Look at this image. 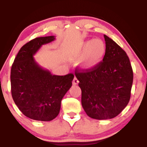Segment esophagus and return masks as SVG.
<instances>
[{
  "label": "esophagus",
  "mask_w": 147,
  "mask_h": 147,
  "mask_svg": "<svg viewBox=\"0 0 147 147\" xmlns=\"http://www.w3.org/2000/svg\"><path fill=\"white\" fill-rule=\"evenodd\" d=\"M78 83H79V80L77 79V77H75L73 79V81H72V84H73V85H77V84H78Z\"/></svg>",
  "instance_id": "obj_1"
}]
</instances>
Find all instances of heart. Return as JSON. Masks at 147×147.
Returning <instances> with one entry per match:
<instances>
[{"mask_svg":"<svg viewBox=\"0 0 147 147\" xmlns=\"http://www.w3.org/2000/svg\"><path fill=\"white\" fill-rule=\"evenodd\" d=\"M106 54V45L102 39L87 40L74 45L70 56L78 59L79 66L84 70H92L102 63Z\"/></svg>","mask_w":147,"mask_h":147,"instance_id":"1","label":"heart"}]
</instances>
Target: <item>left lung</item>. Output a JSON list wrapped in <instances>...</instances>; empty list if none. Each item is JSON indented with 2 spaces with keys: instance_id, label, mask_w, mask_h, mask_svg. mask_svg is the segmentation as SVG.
Returning <instances> with one entry per match:
<instances>
[{
  "instance_id": "obj_1",
  "label": "left lung",
  "mask_w": 147,
  "mask_h": 147,
  "mask_svg": "<svg viewBox=\"0 0 147 147\" xmlns=\"http://www.w3.org/2000/svg\"><path fill=\"white\" fill-rule=\"evenodd\" d=\"M106 54L99 66L76 71L82 90V104L87 115L96 119H112L127 106L131 97L133 73L126 52L104 35Z\"/></svg>"
}]
</instances>
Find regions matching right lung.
Here are the masks:
<instances>
[{
    "label": "right lung",
    "instance_id": "1",
    "mask_svg": "<svg viewBox=\"0 0 147 147\" xmlns=\"http://www.w3.org/2000/svg\"><path fill=\"white\" fill-rule=\"evenodd\" d=\"M55 36L38 37L20 49L11 69L12 98L26 117L48 122L59 113L61 102L72 86L74 75H52L35 61L34 55Z\"/></svg>",
    "mask_w": 147,
    "mask_h": 147
}]
</instances>
